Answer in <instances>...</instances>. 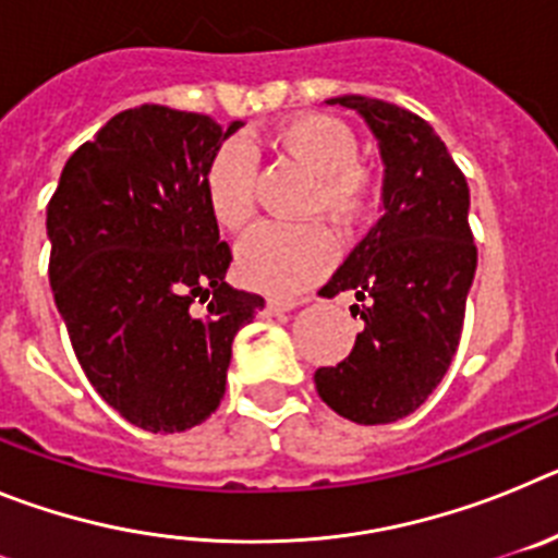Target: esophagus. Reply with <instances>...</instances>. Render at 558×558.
<instances>
[{
	"mask_svg": "<svg viewBox=\"0 0 558 558\" xmlns=\"http://www.w3.org/2000/svg\"><path fill=\"white\" fill-rule=\"evenodd\" d=\"M295 304H299V302H293V299H268V302H265V313H268V315L290 313Z\"/></svg>",
	"mask_w": 558,
	"mask_h": 558,
	"instance_id": "34e87169",
	"label": "esophagus"
}]
</instances>
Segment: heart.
Returning a JSON list of instances; mask_svg holds the SVG:
<instances>
[{"label":"heart","mask_w":558,"mask_h":558,"mask_svg":"<svg viewBox=\"0 0 558 558\" xmlns=\"http://www.w3.org/2000/svg\"><path fill=\"white\" fill-rule=\"evenodd\" d=\"M282 156L315 175L310 215H327L338 229H352L368 209V175L357 165V142L340 122L304 113L276 128ZM206 204L223 229L240 231L254 218L256 153L248 142L229 140L211 156L204 175ZM335 259L327 226L265 223L236 248V276L268 295H295L318 282Z\"/></svg>","instance_id":"obj_1"}]
</instances>
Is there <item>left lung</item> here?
I'll return each instance as SVG.
<instances>
[{"label": "left lung", "mask_w": 558, "mask_h": 558, "mask_svg": "<svg viewBox=\"0 0 558 558\" xmlns=\"http://www.w3.org/2000/svg\"><path fill=\"white\" fill-rule=\"evenodd\" d=\"M374 133L383 159V215L322 293L352 290L363 318L354 349L315 372L318 397L349 422L388 425L441 383L463 327L477 268L470 186L422 117L393 102L343 95Z\"/></svg>", "instance_id": "obj_1"}]
</instances>
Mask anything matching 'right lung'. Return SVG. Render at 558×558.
<instances>
[{
  "mask_svg": "<svg viewBox=\"0 0 558 558\" xmlns=\"http://www.w3.org/2000/svg\"><path fill=\"white\" fill-rule=\"evenodd\" d=\"M240 125L128 108L69 156L47 206L49 284L72 349L95 391L147 433L218 411L234 335L265 307L226 284L231 251L204 192Z\"/></svg>",
  "mask_w": 558,
  "mask_h": 558,
  "instance_id": "1",
  "label": "right lung"
}]
</instances>
